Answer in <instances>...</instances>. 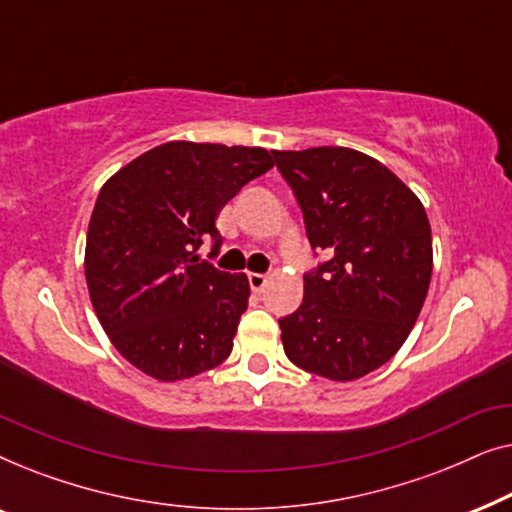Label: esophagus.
<instances>
[{
    "label": "esophagus",
    "instance_id": "34e87169",
    "mask_svg": "<svg viewBox=\"0 0 512 512\" xmlns=\"http://www.w3.org/2000/svg\"><path fill=\"white\" fill-rule=\"evenodd\" d=\"M265 284H268V277L261 275V272H249V286L256 293H261L265 289Z\"/></svg>",
    "mask_w": 512,
    "mask_h": 512
}]
</instances>
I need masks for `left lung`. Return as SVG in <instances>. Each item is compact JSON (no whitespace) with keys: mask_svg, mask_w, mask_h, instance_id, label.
Masks as SVG:
<instances>
[{"mask_svg":"<svg viewBox=\"0 0 512 512\" xmlns=\"http://www.w3.org/2000/svg\"><path fill=\"white\" fill-rule=\"evenodd\" d=\"M314 256L303 303L279 319L284 352L328 380L380 368L408 338L431 282V226L417 195L375 158L342 146L272 151Z\"/></svg>","mask_w":512,"mask_h":512,"instance_id":"obj_1","label":"left lung"}]
</instances>
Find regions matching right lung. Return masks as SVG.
<instances>
[{"label":"right lung","mask_w":512,"mask_h":512,"mask_svg":"<svg viewBox=\"0 0 512 512\" xmlns=\"http://www.w3.org/2000/svg\"><path fill=\"white\" fill-rule=\"evenodd\" d=\"M258 146L167 142L118 170L97 195L86 282L114 347L142 373L184 380L228 359L249 279L195 256L223 237L216 214L272 170Z\"/></svg>","instance_id":"right-lung-1"}]
</instances>
